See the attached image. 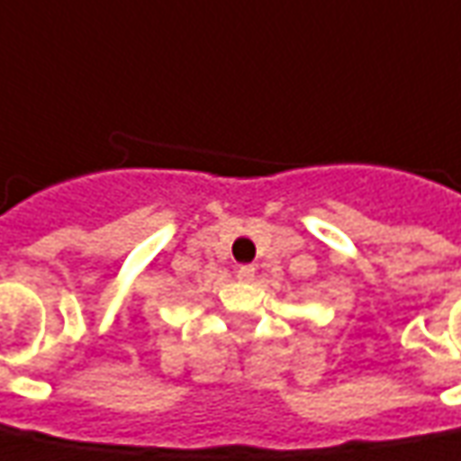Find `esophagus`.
I'll return each mask as SVG.
<instances>
[{
  "mask_svg": "<svg viewBox=\"0 0 461 461\" xmlns=\"http://www.w3.org/2000/svg\"><path fill=\"white\" fill-rule=\"evenodd\" d=\"M237 279H240V282H252L254 279L252 264H241L240 269H237Z\"/></svg>",
  "mask_w": 461,
  "mask_h": 461,
  "instance_id": "obj_1",
  "label": "esophagus"
}]
</instances>
